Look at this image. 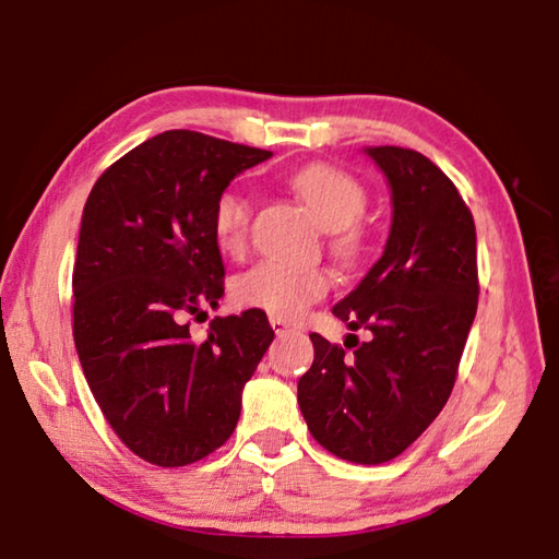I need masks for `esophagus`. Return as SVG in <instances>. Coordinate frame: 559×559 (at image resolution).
Instances as JSON below:
<instances>
[{
  "label": "esophagus",
  "mask_w": 559,
  "mask_h": 559,
  "mask_svg": "<svg viewBox=\"0 0 559 559\" xmlns=\"http://www.w3.org/2000/svg\"><path fill=\"white\" fill-rule=\"evenodd\" d=\"M271 326H273V332H276L278 336H283V334H288V332H290V329H294V326H290V324H288V321H286V319H278V317H271Z\"/></svg>",
  "instance_id": "esophagus-1"
}]
</instances>
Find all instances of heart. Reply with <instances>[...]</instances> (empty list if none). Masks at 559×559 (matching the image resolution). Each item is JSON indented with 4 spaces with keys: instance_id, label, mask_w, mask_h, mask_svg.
<instances>
[{
    "instance_id": "obj_1",
    "label": "heart",
    "mask_w": 559,
    "mask_h": 559,
    "mask_svg": "<svg viewBox=\"0 0 559 559\" xmlns=\"http://www.w3.org/2000/svg\"><path fill=\"white\" fill-rule=\"evenodd\" d=\"M290 187L313 219L329 230V250L340 263H355L361 255L359 219L367 212V190L355 177L332 164H309L290 177ZM250 202L246 194L225 190L212 207V238L225 255H240L248 248ZM332 288V273L324 265L261 261L233 281V298L246 309L294 321Z\"/></svg>"
}]
</instances>
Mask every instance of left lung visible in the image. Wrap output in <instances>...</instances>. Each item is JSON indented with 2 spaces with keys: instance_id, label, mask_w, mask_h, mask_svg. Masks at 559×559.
I'll return each instance as SVG.
<instances>
[{
  "instance_id": "obj_1",
  "label": "left lung",
  "mask_w": 559,
  "mask_h": 559,
  "mask_svg": "<svg viewBox=\"0 0 559 559\" xmlns=\"http://www.w3.org/2000/svg\"><path fill=\"white\" fill-rule=\"evenodd\" d=\"M367 154L392 190L390 238L332 313L372 340L349 334L342 347L311 334L298 407L329 453L374 466L415 443L451 397L476 317L478 265L474 215L451 179L413 148Z\"/></svg>"
}]
</instances>
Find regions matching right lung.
Instances as JSON below:
<instances>
[{"instance_id": "add662e5", "label": "right lung", "mask_w": 559, "mask_h": 559, "mask_svg": "<svg viewBox=\"0 0 559 559\" xmlns=\"http://www.w3.org/2000/svg\"><path fill=\"white\" fill-rule=\"evenodd\" d=\"M271 152L198 131H164L114 162L83 207L73 265V340L114 433L154 466L217 451L273 342L265 311L215 317L202 342L190 317L215 309L225 265L212 207Z\"/></svg>"}]
</instances>
